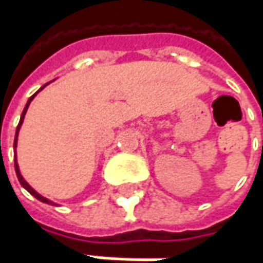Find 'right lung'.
<instances>
[{
  "instance_id": "add662e5",
  "label": "right lung",
  "mask_w": 263,
  "mask_h": 263,
  "mask_svg": "<svg viewBox=\"0 0 263 263\" xmlns=\"http://www.w3.org/2000/svg\"><path fill=\"white\" fill-rule=\"evenodd\" d=\"M45 86H46V84H45ZM45 86H43V87H45ZM43 87H42V88H43ZM42 88H41V90H42ZM41 90H39V91H41ZM39 91H36V93H34V95H33L32 97H30V99H29V102L26 103V106H24V110H23V114H22V118H20V122H18V125H17V129H15V138H14V149H15V147H17V135H18V131H20V126H22V123H23L24 115H26V112H27V107H29V104H30V102H32L33 99H34V96L37 95ZM14 167H15V175H17V177H18V182L22 183V186H23V187H24V189H26V191H27V192H30V194H32L33 196L36 198V199H39V201H42V202H45V204L55 205V204H53V202H52V201H49V199H46V198H43L42 195L37 194V192H36V191L33 189L32 186L29 185V183H27V182L24 180L23 176H22V173H20V168H18V164H17V159H15V154H14Z\"/></svg>"
}]
</instances>
